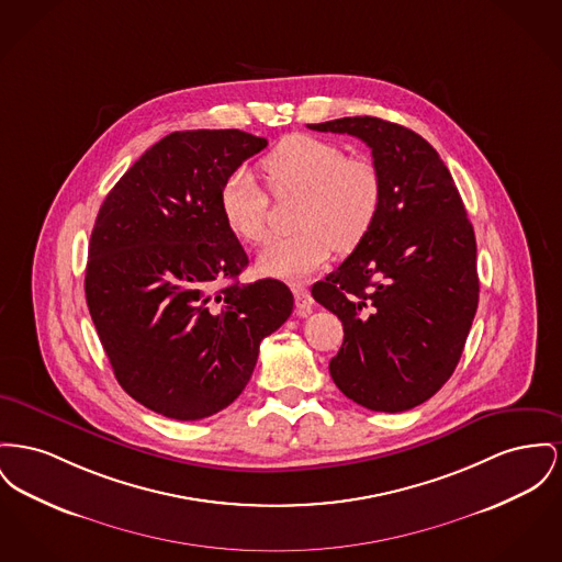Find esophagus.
<instances>
[{
	"instance_id": "1",
	"label": "esophagus",
	"mask_w": 562,
	"mask_h": 562,
	"mask_svg": "<svg viewBox=\"0 0 562 562\" xmlns=\"http://www.w3.org/2000/svg\"><path fill=\"white\" fill-rule=\"evenodd\" d=\"M293 295H295V305H297L299 316H307L312 312L314 299L310 295V291L303 284H293Z\"/></svg>"
}]
</instances>
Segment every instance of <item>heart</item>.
Here are the masks:
<instances>
[{
	"label": "heart",
	"mask_w": 562,
	"mask_h": 562,
	"mask_svg": "<svg viewBox=\"0 0 562 562\" xmlns=\"http://www.w3.org/2000/svg\"><path fill=\"white\" fill-rule=\"evenodd\" d=\"M276 195L301 193L295 227L299 232L273 239L259 255V269L282 280H299L329 261L330 252H352L375 227L384 184L367 157H346L329 139L289 135L261 161ZM218 207L229 232L246 244L267 239L269 199L246 167L232 171L221 191Z\"/></svg>",
	"instance_id": "heart-1"
}]
</instances>
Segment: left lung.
Returning a JSON list of instances; mask_svg holds the SVG:
<instances>
[{
    "mask_svg": "<svg viewBox=\"0 0 562 562\" xmlns=\"http://www.w3.org/2000/svg\"><path fill=\"white\" fill-rule=\"evenodd\" d=\"M307 127L363 139L384 184L375 227L312 286L344 325L330 378L367 409H412L461 359L480 299L475 233L448 167L418 133L375 116Z\"/></svg>",
    "mask_w": 562,
    "mask_h": 562,
    "instance_id": "8db88e82",
    "label": "left lung"
}]
</instances>
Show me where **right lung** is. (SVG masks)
<instances>
[{
  "label": "right lung",
  "instance_id": "obj_1",
  "mask_svg": "<svg viewBox=\"0 0 562 562\" xmlns=\"http://www.w3.org/2000/svg\"><path fill=\"white\" fill-rule=\"evenodd\" d=\"M265 146L239 130L169 133L101 203L87 305L123 391L167 418L232 405L293 312L284 282L239 284L248 257L218 207L225 178Z\"/></svg>",
  "mask_w": 562,
  "mask_h": 562
}]
</instances>
